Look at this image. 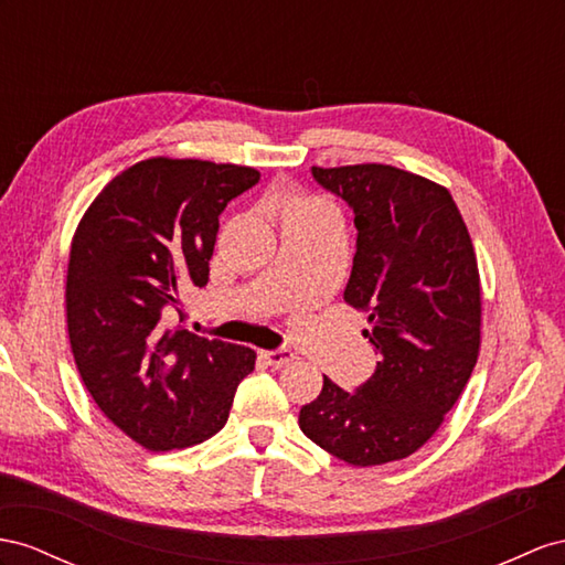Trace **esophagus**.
I'll return each mask as SVG.
<instances>
[{
	"label": "esophagus",
	"mask_w": 565,
	"mask_h": 565,
	"mask_svg": "<svg viewBox=\"0 0 565 565\" xmlns=\"http://www.w3.org/2000/svg\"><path fill=\"white\" fill-rule=\"evenodd\" d=\"M259 358L265 360L267 365H274V367H284L294 360V353L288 349H277V351H263L259 353Z\"/></svg>",
	"instance_id": "obj_1"
}]
</instances>
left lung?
Here are the masks:
<instances>
[{
	"label": "left lung",
	"instance_id": "obj_1",
	"mask_svg": "<svg viewBox=\"0 0 565 565\" xmlns=\"http://www.w3.org/2000/svg\"><path fill=\"white\" fill-rule=\"evenodd\" d=\"M312 177L355 214V257L343 300L367 312L377 370L355 392L329 377L298 425L355 468L415 454L444 423L480 355L482 291L468 226L451 193L388 164Z\"/></svg>",
	"mask_w": 565,
	"mask_h": 565
}]
</instances>
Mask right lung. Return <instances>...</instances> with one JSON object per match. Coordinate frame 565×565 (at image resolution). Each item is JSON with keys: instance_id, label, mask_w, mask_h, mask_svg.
<instances>
[{"instance_id": "add662e5", "label": "right lung", "mask_w": 565, "mask_h": 565, "mask_svg": "<svg viewBox=\"0 0 565 565\" xmlns=\"http://www.w3.org/2000/svg\"><path fill=\"white\" fill-rule=\"evenodd\" d=\"M259 171L152 157L114 177L71 241L66 322L97 408L148 451L220 431L255 351L169 329L181 294L210 279L220 214Z\"/></svg>"}]
</instances>
